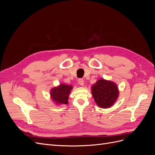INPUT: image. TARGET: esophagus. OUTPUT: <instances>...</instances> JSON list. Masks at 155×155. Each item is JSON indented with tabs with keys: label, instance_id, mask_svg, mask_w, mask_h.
<instances>
[{
	"label": "esophagus",
	"instance_id": "obj_1",
	"mask_svg": "<svg viewBox=\"0 0 155 155\" xmlns=\"http://www.w3.org/2000/svg\"><path fill=\"white\" fill-rule=\"evenodd\" d=\"M78 83H79V85L83 86L84 85V80H83V79H81V78L79 79H78Z\"/></svg>",
	"mask_w": 155,
	"mask_h": 155
}]
</instances>
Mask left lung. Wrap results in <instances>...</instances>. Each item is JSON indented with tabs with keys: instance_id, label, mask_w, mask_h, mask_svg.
<instances>
[{
	"instance_id": "8db88e82",
	"label": "left lung",
	"mask_w": 155,
	"mask_h": 155,
	"mask_svg": "<svg viewBox=\"0 0 155 155\" xmlns=\"http://www.w3.org/2000/svg\"><path fill=\"white\" fill-rule=\"evenodd\" d=\"M92 92L98 106L108 108L116 101L119 92L114 83L101 79L92 87Z\"/></svg>"
}]
</instances>
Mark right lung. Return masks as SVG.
Masks as SVG:
<instances>
[{
	"label": "right lung",
	"mask_w": 155,
	"mask_h": 155,
	"mask_svg": "<svg viewBox=\"0 0 155 155\" xmlns=\"http://www.w3.org/2000/svg\"><path fill=\"white\" fill-rule=\"evenodd\" d=\"M72 88V86L71 85L61 84L51 91V97L58 104H67L69 94Z\"/></svg>",
	"instance_id": "right-lung-1"
}]
</instances>
